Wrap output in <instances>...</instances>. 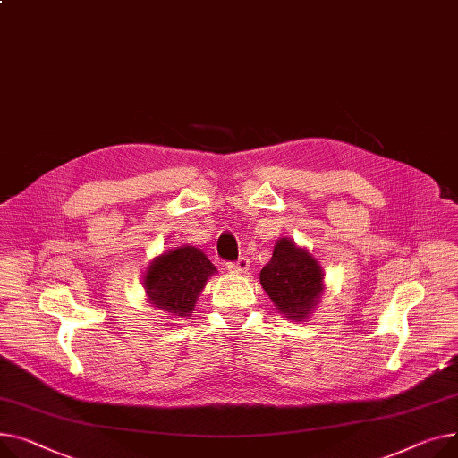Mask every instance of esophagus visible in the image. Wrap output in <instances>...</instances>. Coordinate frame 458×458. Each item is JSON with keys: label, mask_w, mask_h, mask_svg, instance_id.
<instances>
[{"label": "esophagus", "mask_w": 458, "mask_h": 458, "mask_svg": "<svg viewBox=\"0 0 458 458\" xmlns=\"http://www.w3.org/2000/svg\"><path fill=\"white\" fill-rule=\"evenodd\" d=\"M226 268L232 272V274H247L250 270V263L247 258H239L237 261L233 263H228Z\"/></svg>", "instance_id": "1"}]
</instances>
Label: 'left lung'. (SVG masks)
Returning <instances> with one entry per match:
<instances>
[{"label": "left lung", "instance_id": "8db88e82", "mask_svg": "<svg viewBox=\"0 0 458 458\" xmlns=\"http://www.w3.org/2000/svg\"><path fill=\"white\" fill-rule=\"evenodd\" d=\"M324 276L322 265L306 247L296 245L291 237H280L259 272V284L280 315L306 322L324 294Z\"/></svg>", "mask_w": 458, "mask_h": 458}]
</instances>
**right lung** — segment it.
<instances>
[{
  "instance_id": "right-lung-1",
  "label": "right lung",
  "mask_w": 458,
  "mask_h": 458,
  "mask_svg": "<svg viewBox=\"0 0 458 458\" xmlns=\"http://www.w3.org/2000/svg\"><path fill=\"white\" fill-rule=\"evenodd\" d=\"M217 274L216 265L193 245H180L152 258L143 272L148 303L171 318L191 317L206 282Z\"/></svg>"
}]
</instances>
